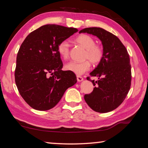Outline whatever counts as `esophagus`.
Returning a JSON list of instances; mask_svg holds the SVG:
<instances>
[{
    "label": "esophagus",
    "instance_id": "obj_1",
    "mask_svg": "<svg viewBox=\"0 0 148 148\" xmlns=\"http://www.w3.org/2000/svg\"><path fill=\"white\" fill-rule=\"evenodd\" d=\"M77 82H80L83 81L84 78L82 76H77Z\"/></svg>",
    "mask_w": 148,
    "mask_h": 148
}]
</instances>
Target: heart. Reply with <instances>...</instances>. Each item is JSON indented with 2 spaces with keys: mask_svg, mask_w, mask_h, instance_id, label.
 Instances as JSON below:
<instances>
[{
  "mask_svg": "<svg viewBox=\"0 0 148 148\" xmlns=\"http://www.w3.org/2000/svg\"><path fill=\"white\" fill-rule=\"evenodd\" d=\"M75 42L86 49L84 59L90 60L92 64H98L102 61L104 51L101 46L95 44V39L87 34H80L75 38ZM58 52L62 58L67 59L69 57V45L66 41H62L58 46ZM91 64L88 60L82 62L71 61L66 64L65 69L77 75H82L89 70Z\"/></svg>",
  "mask_w": 148,
  "mask_h": 148,
  "instance_id": "1",
  "label": "heart"
}]
</instances>
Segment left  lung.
I'll return each mask as SVG.
<instances>
[{
	"mask_svg": "<svg viewBox=\"0 0 148 148\" xmlns=\"http://www.w3.org/2000/svg\"><path fill=\"white\" fill-rule=\"evenodd\" d=\"M88 33L100 39L103 47L102 61L89 74L98 77L91 80L95 86L84 99L92 110L106 113L117 108L127 97L131 87V66L126 47L120 40L111 32L100 27H89L79 33ZM90 80L89 77H87Z\"/></svg>",
	"mask_w": 148,
	"mask_h": 148,
	"instance_id": "left-lung-1",
	"label": "left lung"
}]
</instances>
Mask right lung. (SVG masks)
<instances>
[{"label": "right lung", "instance_id": "obj_1", "mask_svg": "<svg viewBox=\"0 0 148 148\" xmlns=\"http://www.w3.org/2000/svg\"><path fill=\"white\" fill-rule=\"evenodd\" d=\"M77 31L76 28L46 25L31 32L21 45L15 81L21 96L32 108L51 109L77 82L74 72L61 70L58 46Z\"/></svg>", "mask_w": 148, "mask_h": 148}]
</instances>
